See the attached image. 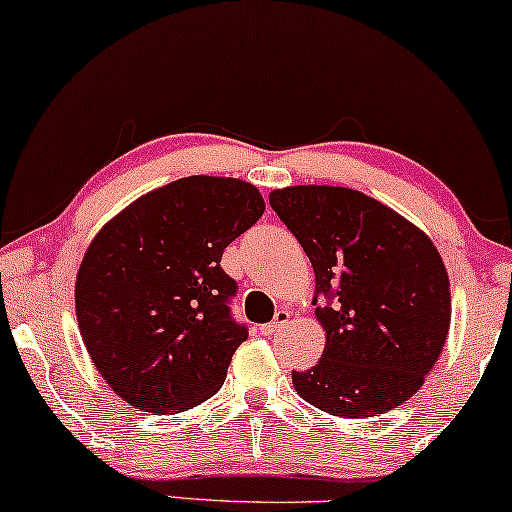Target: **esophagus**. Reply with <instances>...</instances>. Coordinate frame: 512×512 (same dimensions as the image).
Segmentation results:
<instances>
[{
    "mask_svg": "<svg viewBox=\"0 0 512 512\" xmlns=\"http://www.w3.org/2000/svg\"><path fill=\"white\" fill-rule=\"evenodd\" d=\"M288 321H290V312H286V309H278L274 321L267 323V326H262V333L264 335H276L278 331H283V328H286Z\"/></svg>",
    "mask_w": 512,
    "mask_h": 512,
    "instance_id": "34e87169",
    "label": "esophagus"
}]
</instances>
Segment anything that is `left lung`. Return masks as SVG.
I'll return each instance as SVG.
<instances>
[{
    "label": "left lung",
    "instance_id": "8db88e82",
    "mask_svg": "<svg viewBox=\"0 0 512 512\" xmlns=\"http://www.w3.org/2000/svg\"><path fill=\"white\" fill-rule=\"evenodd\" d=\"M269 205L300 241L326 300L321 359L293 371L304 401L340 418L397 409L423 385L451 323L444 262L404 217L342 186H288Z\"/></svg>",
    "mask_w": 512,
    "mask_h": 512
}]
</instances>
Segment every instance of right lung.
<instances>
[{"label": "right lung", "mask_w": 512, "mask_h": 512, "mask_svg": "<svg viewBox=\"0 0 512 512\" xmlns=\"http://www.w3.org/2000/svg\"><path fill=\"white\" fill-rule=\"evenodd\" d=\"M264 212L248 181L184 177L113 217L84 252L75 312L84 347L134 409L179 413L224 385L248 328L231 316L224 248Z\"/></svg>", "instance_id": "1"}]
</instances>
